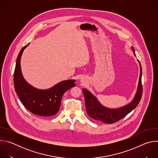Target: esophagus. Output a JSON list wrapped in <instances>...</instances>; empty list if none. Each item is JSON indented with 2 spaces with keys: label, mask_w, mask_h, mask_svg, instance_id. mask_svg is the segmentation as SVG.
Instances as JSON below:
<instances>
[{
  "label": "esophagus",
  "mask_w": 158,
  "mask_h": 158,
  "mask_svg": "<svg viewBox=\"0 0 158 158\" xmlns=\"http://www.w3.org/2000/svg\"><path fill=\"white\" fill-rule=\"evenodd\" d=\"M83 81V80H81V82H82Z\"/></svg>",
  "instance_id": "esophagus-1"
}]
</instances>
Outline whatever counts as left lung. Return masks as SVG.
<instances>
[{"label":"left lung","mask_w":158,"mask_h":158,"mask_svg":"<svg viewBox=\"0 0 158 158\" xmlns=\"http://www.w3.org/2000/svg\"><path fill=\"white\" fill-rule=\"evenodd\" d=\"M131 49L136 56L134 49L131 47ZM140 67V75L137 88V92L132 101L127 105L119 108H108L102 105L98 99L91 92L86 89H82V93L85 99V105L87 113L89 116L97 121H101L106 124H112L123 119L134 109L136 107L141 99L143 87L141 84L142 68L140 62L138 60Z\"/></svg>","instance_id":"obj_1"}]
</instances>
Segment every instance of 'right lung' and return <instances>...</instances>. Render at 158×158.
Returning a JSON list of instances; mask_svg holds the SVG:
<instances>
[{
  "label": "right lung",
  "mask_w": 158,
  "mask_h": 158,
  "mask_svg": "<svg viewBox=\"0 0 158 158\" xmlns=\"http://www.w3.org/2000/svg\"><path fill=\"white\" fill-rule=\"evenodd\" d=\"M29 43L20 51L14 74L15 91L25 107L32 114L48 117L56 114L60 108L63 94L76 85L74 79L63 81L48 89H39L29 84L22 74L20 59Z\"/></svg>",
  "instance_id": "add662e5"
}]
</instances>
